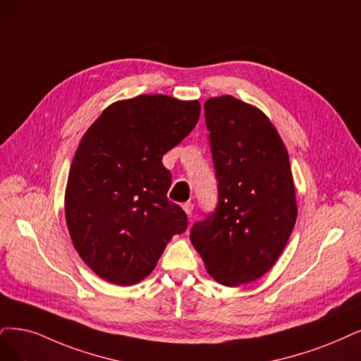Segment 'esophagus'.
I'll list each match as a JSON object with an SVG mask.
<instances>
[{"label":"esophagus","mask_w":361,"mask_h":361,"mask_svg":"<svg viewBox=\"0 0 361 361\" xmlns=\"http://www.w3.org/2000/svg\"><path fill=\"white\" fill-rule=\"evenodd\" d=\"M183 209H184L185 214H188V216L190 217V216H192V211H193V204H192V202H185V204H183Z\"/></svg>","instance_id":"obj_1"}]
</instances>
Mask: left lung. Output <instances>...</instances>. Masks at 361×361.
I'll list each match as a JSON object with an SVG mask.
<instances>
[{
	"label": "left lung",
	"mask_w": 361,
	"mask_h": 361,
	"mask_svg": "<svg viewBox=\"0 0 361 361\" xmlns=\"http://www.w3.org/2000/svg\"><path fill=\"white\" fill-rule=\"evenodd\" d=\"M219 204L190 241L217 283L238 287L268 272L298 219L286 145L262 110L231 95L204 104Z\"/></svg>",
	"instance_id": "left-lung-1"
}]
</instances>
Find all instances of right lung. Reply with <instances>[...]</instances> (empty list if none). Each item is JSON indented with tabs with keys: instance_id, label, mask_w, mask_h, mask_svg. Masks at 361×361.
Segmentation results:
<instances>
[{
	"instance_id": "add662e5",
	"label": "right lung",
	"mask_w": 361,
	"mask_h": 361,
	"mask_svg": "<svg viewBox=\"0 0 361 361\" xmlns=\"http://www.w3.org/2000/svg\"><path fill=\"white\" fill-rule=\"evenodd\" d=\"M201 116L199 101L140 95L113 102L86 130L65 189V220L78 256L105 281L133 286L188 229L166 193L162 157Z\"/></svg>"
}]
</instances>
